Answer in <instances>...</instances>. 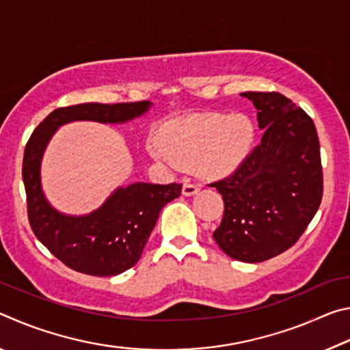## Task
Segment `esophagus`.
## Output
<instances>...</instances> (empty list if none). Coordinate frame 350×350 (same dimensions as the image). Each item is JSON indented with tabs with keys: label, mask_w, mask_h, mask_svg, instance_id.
Returning <instances> with one entry per match:
<instances>
[{
	"label": "esophagus",
	"mask_w": 350,
	"mask_h": 350,
	"mask_svg": "<svg viewBox=\"0 0 350 350\" xmlns=\"http://www.w3.org/2000/svg\"><path fill=\"white\" fill-rule=\"evenodd\" d=\"M200 191V187L199 185H194L191 182H183V187H182V194L183 196H194V194H198Z\"/></svg>",
	"instance_id": "34e87169"
}]
</instances>
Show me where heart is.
Here are the masks:
<instances>
[{
	"label": "heart",
	"instance_id": "b5f03b06",
	"mask_svg": "<svg viewBox=\"0 0 350 350\" xmlns=\"http://www.w3.org/2000/svg\"><path fill=\"white\" fill-rule=\"evenodd\" d=\"M254 140L253 122L244 114L205 112L176 118L150 144L154 159L193 167L204 177L232 174L245 161Z\"/></svg>",
	"mask_w": 350,
	"mask_h": 350
}]
</instances>
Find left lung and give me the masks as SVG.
<instances>
[{
    "label": "left lung",
    "mask_w": 350,
    "mask_h": 350,
    "mask_svg": "<svg viewBox=\"0 0 350 350\" xmlns=\"http://www.w3.org/2000/svg\"><path fill=\"white\" fill-rule=\"evenodd\" d=\"M258 111L260 144L232 176L211 183L224 199L213 233L221 250L262 262L292 247L323 196L319 140L312 118L278 92H242Z\"/></svg>",
    "instance_id": "1"
}]
</instances>
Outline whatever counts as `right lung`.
Returning a JSON list of instances; mask_svg holds the SVG:
<instances>
[{
	"label": "right lung",
	"mask_w": 350,
	"mask_h": 350,
	"mask_svg": "<svg viewBox=\"0 0 350 350\" xmlns=\"http://www.w3.org/2000/svg\"><path fill=\"white\" fill-rule=\"evenodd\" d=\"M151 102L81 103L52 111L35 128L23 159L27 216L35 236L69 269L92 276H116L137 264L165 205L179 198L182 183L135 182L118 187L88 215H64L41 187V161L52 135L70 122L126 123L146 114Z\"/></svg>",
	"instance_id": "add662e5"
}]
</instances>
